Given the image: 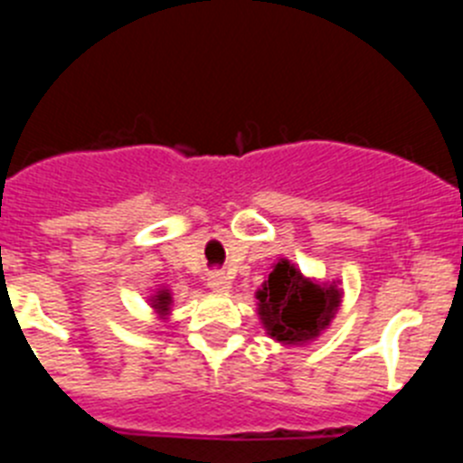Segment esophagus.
I'll use <instances>...</instances> for the list:
<instances>
[{
    "label": "esophagus",
    "mask_w": 463,
    "mask_h": 463,
    "mask_svg": "<svg viewBox=\"0 0 463 463\" xmlns=\"http://www.w3.org/2000/svg\"><path fill=\"white\" fill-rule=\"evenodd\" d=\"M208 288H211L213 292L227 294L229 289H232V280H229V276H224V273H213V276L208 278Z\"/></svg>",
    "instance_id": "esophagus-1"
}]
</instances>
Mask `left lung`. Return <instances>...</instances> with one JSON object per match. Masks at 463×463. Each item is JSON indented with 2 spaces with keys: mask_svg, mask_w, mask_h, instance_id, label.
I'll return each instance as SVG.
<instances>
[{
  "mask_svg": "<svg viewBox=\"0 0 463 463\" xmlns=\"http://www.w3.org/2000/svg\"><path fill=\"white\" fill-rule=\"evenodd\" d=\"M257 317L280 345H308L320 338L343 304L341 282H320L280 257L255 292Z\"/></svg>",
  "mask_w": 463,
  "mask_h": 463,
  "instance_id": "8db88e82",
  "label": "left lung"
}]
</instances>
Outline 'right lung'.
<instances>
[{"label":"right lung","instance_id":"1","mask_svg":"<svg viewBox=\"0 0 463 463\" xmlns=\"http://www.w3.org/2000/svg\"><path fill=\"white\" fill-rule=\"evenodd\" d=\"M148 301H150V308H153L155 313L162 317V320H166V315L171 313V306H174V297H171V289L159 288L157 292H155L153 297L148 298Z\"/></svg>","mask_w":463,"mask_h":463}]
</instances>
